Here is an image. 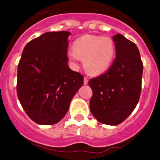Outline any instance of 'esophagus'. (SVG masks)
<instances>
[{"instance_id":"esophagus-1","label":"esophagus","mask_w":160,"mask_h":160,"mask_svg":"<svg viewBox=\"0 0 160 160\" xmlns=\"http://www.w3.org/2000/svg\"><path fill=\"white\" fill-rule=\"evenodd\" d=\"M88 83V78L87 77H85V78H84V84H85V85H87Z\"/></svg>"}]
</instances>
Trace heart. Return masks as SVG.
Listing matches in <instances>:
<instances>
[{"label":"heart","instance_id":"obj_1","mask_svg":"<svg viewBox=\"0 0 160 160\" xmlns=\"http://www.w3.org/2000/svg\"><path fill=\"white\" fill-rule=\"evenodd\" d=\"M69 50L67 57L74 64L82 59L83 66L91 75H99L109 69L116 55V45L111 38L87 35L78 38Z\"/></svg>","mask_w":160,"mask_h":160}]
</instances>
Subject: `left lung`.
I'll list each match as a JSON object with an SVG mask.
<instances>
[{"label":"left lung","instance_id":"obj_1","mask_svg":"<svg viewBox=\"0 0 160 160\" xmlns=\"http://www.w3.org/2000/svg\"><path fill=\"white\" fill-rule=\"evenodd\" d=\"M116 57L108 70L91 78L90 109L100 122L117 125L132 112L140 99L143 62L134 43L117 34L112 38Z\"/></svg>","mask_w":160,"mask_h":160}]
</instances>
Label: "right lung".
<instances>
[{
	"mask_svg": "<svg viewBox=\"0 0 160 160\" xmlns=\"http://www.w3.org/2000/svg\"><path fill=\"white\" fill-rule=\"evenodd\" d=\"M66 31L46 32L25 46L18 64L17 91L32 121L54 125L65 116L83 75L68 66Z\"/></svg>",
	"mask_w": 160,
	"mask_h": 160,
	"instance_id": "add662e5",
	"label": "right lung"
}]
</instances>
